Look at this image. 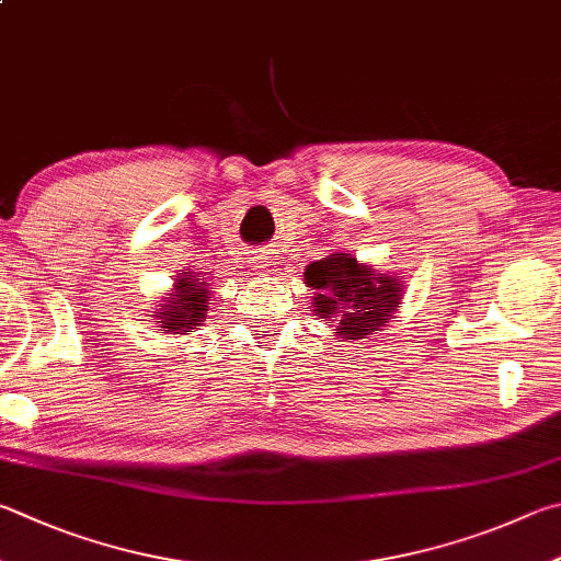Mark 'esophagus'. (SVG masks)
Instances as JSON below:
<instances>
[{"label":"esophagus","mask_w":561,"mask_h":561,"mask_svg":"<svg viewBox=\"0 0 561 561\" xmlns=\"http://www.w3.org/2000/svg\"><path fill=\"white\" fill-rule=\"evenodd\" d=\"M252 262H254V264H252V267H254V270H257V272H267V267H270V264H267V260H264V257H254Z\"/></svg>","instance_id":"1"}]
</instances>
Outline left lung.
I'll use <instances>...</instances> for the list:
<instances>
[{"mask_svg": "<svg viewBox=\"0 0 561 561\" xmlns=\"http://www.w3.org/2000/svg\"><path fill=\"white\" fill-rule=\"evenodd\" d=\"M304 284L313 289V316L348 343L382 331L394 319L407 289L397 274L375 270L343 250L311 262L304 270Z\"/></svg>", "mask_w": 561, "mask_h": 561, "instance_id": "8db88e82", "label": "left lung"}]
</instances>
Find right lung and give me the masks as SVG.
Instances as JSON below:
<instances>
[{"mask_svg":"<svg viewBox=\"0 0 561 561\" xmlns=\"http://www.w3.org/2000/svg\"><path fill=\"white\" fill-rule=\"evenodd\" d=\"M201 272L181 270L174 282V289L164 297V304L151 311L157 319V329L164 333L188 335L196 325H203L208 316V282L198 279Z\"/></svg>","mask_w":561,"mask_h":561,"instance_id":"right-lung-1","label":"right lung"}]
</instances>
